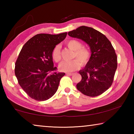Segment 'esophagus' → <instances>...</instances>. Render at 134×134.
<instances>
[{"label": "esophagus", "mask_w": 134, "mask_h": 134, "mask_svg": "<svg viewBox=\"0 0 134 134\" xmlns=\"http://www.w3.org/2000/svg\"><path fill=\"white\" fill-rule=\"evenodd\" d=\"M66 74L69 76H72L74 74V73H72V72H66Z\"/></svg>", "instance_id": "obj_1"}]
</instances>
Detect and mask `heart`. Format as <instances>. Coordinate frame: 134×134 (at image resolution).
<instances>
[{"label":"heart","instance_id":"obj_1","mask_svg":"<svg viewBox=\"0 0 134 134\" xmlns=\"http://www.w3.org/2000/svg\"><path fill=\"white\" fill-rule=\"evenodd\" d=\"M67 46L74 51L72 58H76L69 62H63L59 65V69L62 71L71 72L79 69L81 64L86 65L89 62L91 57L90 49L85 47H82L83 44L80 41L71 40L66 42ZM52 58L56 63L60 62L62 60L60 45H57L53 48L51 53Z\"/></svg>","mask_w":134,"mask_h":134}]
</instances>
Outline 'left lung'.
<instances>
[{
    "mask_svg": "<svg viewBox=\"0 0 134 134\" xmlns=\"http://www.w3.org/2000/svg\"><path fill=\"white\" fill-rule=\"evenodd\" d=\"M68 35L87 43L92 53L89 62L79 71L81 80L77 89L86 96H99L112 85L117 69V56L112 44L105 35L90 27L80 26Z\"/></svg>",
    "mask_w": 134,
    "mask_h": 134,
    "instance_id": "obj_1",
    "label": "left lung"
}]
</instances>
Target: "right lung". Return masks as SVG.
Returning <instances> with one entry per match:
<instances>
[{"instance_id":"add662e5","label":"right lung","mask_w":134,"mask_h":134,"mask_svg":"<svg viewBox=\"0 0 134 134\" xmlns=\"http://www.w3.org/2000/svg\"><path fill=\"white\" fill-rule=\"evenodd\" d=\"M67 34H39L29 39L22 47L15 63V74L19 85L32 99L46 100L57 90L65 73L57 71L51 53Z\"/></svg>"}]
</instances>
